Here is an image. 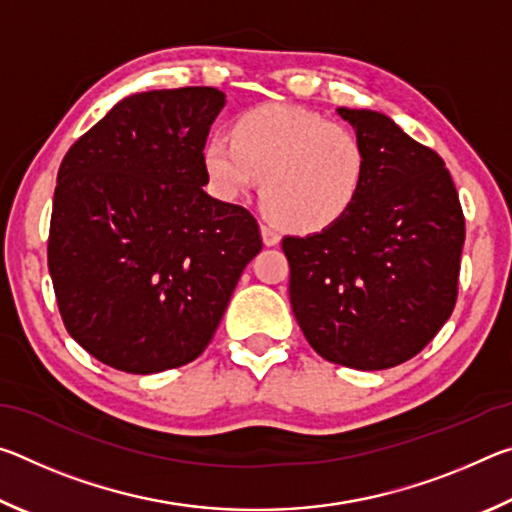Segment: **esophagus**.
Returning <instances> with one entry per match:
<instances>
[{"label": "esophagus", "instance_id": "34e87169", "mask_svg": "<svg viewBox=\"0 0 512 512\" xmlns=\"http://www.w3.org/2000/svg\"><path fill=\"white\" fill-rule=\"evenodd\" d=\"M262 239L266 246H277L280 244V235L271 228V225H262Z\"/></svg>", "mask_w": 512, "mask_h": 512}]
</instances>
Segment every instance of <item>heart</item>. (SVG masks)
Returning a JSON list of instances; mask_svg holds the SVG:
<instances>
[{
  "label": "heart",
  "instance_id": "1",
  "mask_svg": "<svg viewBox=\"0 0 512 512\" xmlns=\"http://www.w3.org/2000/svg\"><path fill=\"white\" fill-rule=\"evenodd\" d=\"M216 192L237 198L262 180L266 214L300 235L323 232L350 214L366 185V151L341 121L291 103H264L239 115L232 135L203 149Z\"/></svg>",
  "mask_w": 512,
  "mask_h": 512
}]
</instances>
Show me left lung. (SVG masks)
<instances>
[{"instance_id": "1", "label": "left lung", "mask_w": 512, "mask_h": 512, "mask_svg": "<svg viewBox=\"0 0 512 512\" xmlns=\"http://www.w3.org/2000/svg\"><path fill=\"white\" fill-rule=\"evenodd\" d=\"M336 112L366 151V185L332 228L282 239L291 309L323 359L386 370L424 350L452 316L465 216L436 151L381 112Z\"/></svg>"}]
</instances>
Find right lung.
<instances>
[{
    "label": "right lung",
    "mask_w": 512,
    "mask_h": 512,
    "mask_svg": "<svg viewBox=\"0 0 512 512\" xmlns=\"http://www.w3.org/2000/svg\"><path fill=\"white\" fill-rule=\"evenodd\" d=\"M223 103L216 88L131 94L60 162L51 282L69 336L106 366L151 375L194 361L262 250L246 207L203 192Z\"/></svg>",
    "instance_id": "right-lung-1"
}]
</instances>
